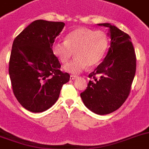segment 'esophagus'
<instances>
[{"label":"esophagus","mask_w":149,"mask_h":149,"mask_svg":"<svg viewBox=\"0 0 149 149\" xmlns=\"http://www.w3.org/2000/svg\"><path fill=\"white\" fill-rule=\"evenodd\" d=\"M76 78H77V76L73 75V74H71V75H70V79H71V80H75Z\"/></svg>","instance_id":"34e87169"}]
</instances>
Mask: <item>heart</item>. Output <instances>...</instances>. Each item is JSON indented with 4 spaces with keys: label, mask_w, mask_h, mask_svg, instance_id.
<instances>
[{
    "label": "heart",
    "mask_w": 149,
    "mask_h": 149,
    "mask_svg": "<svg viewBox=\"0 0 149 149\" xmlns=\"http://www.w3.org/2000/svg\"><path fill=\"white\" fill-rule=\"evenodd\" d=\"M109 48V39L102 31L79 27L66 35L65 41L55 42L52 50L58 61L65 63L74 52L75 58L64 65V70L78 74L88 67H95L101 62Z\"/></svg>",
    "instance_id": "heart-1"
}]
</instances>
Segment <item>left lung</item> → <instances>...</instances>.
I'll use <instances>...</instances> for the list:
<instances>
[{"mask_svg":"<svg viewBox=\"0 0 149 149\" xmlns=\"http://www.w3.org/2000/svg\"><path fill=\"white\" fill-rule=\"evenodd\" d=\"M97 25L109 28L110 47L103 62L89 74L91 80L80 97L90 111L104 115L116 111L127 99L136 72V55L128 34L111 24Z\"/></svg>","mask_w":149,"mask_h":149,"instance_id":"obj_1","label":"left lung"}]
</instances>
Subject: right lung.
Wrapping results in <instances>:
<instances>
[{"mask_svg": "<svg viewBox=\"0 0 149 149\" xmlns=\"http://www.w3.org/2000/svg\"><path fill=\"white\" fill-rule=\"evenodd\" d=\"M63 22L37 20L24 29L12 43L9 74L17 101L28 111L43 112L59 97L70 75L60 70L61 63L52 50Z\"/></svg>", "mask_w": 149, "mask_h": 149, "instance_id": "right-lung-1", "label": "right lung"}]
</instances>
